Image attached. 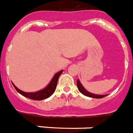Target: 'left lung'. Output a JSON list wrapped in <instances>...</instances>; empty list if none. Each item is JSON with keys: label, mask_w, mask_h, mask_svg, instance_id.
<instances>
[{"label": "left lung", "mask_w": 133, "mask_h": 133, "mask_svg": "<svg viewBox=\"0 0 133 133\" xmlns=\"http://www.w3.org/2000/svg\"><path fill=\"white\" fill-rule=\"evenodd\" d=\"M77 87L80 93H82L83 95H86V96L90 97H93V98H102V97H104L107 95H108V94H107V95H97V94H93L92 93H90V92H89V91H87L84 89V87L82 86V84L79 79L77 80Z\"/></svg>", "instance_id": "1"}]
</instances>
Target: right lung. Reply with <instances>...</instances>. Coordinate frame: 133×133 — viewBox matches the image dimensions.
I'll return each mask as SVG.
<instances>
[{
    "label": "right lung",
    "instance_id": "1",
    "mask_svg": "<svg viewBox=\"0 0 133 133\" xmlns=\"http://www.w3.org/2000/svg\"><path fill=\"white\" fill-rule=\"evenodd\" d=\"M62 72H63V70H61L57 73H56L54 75V77H52L51 80L50 81L49 83L45 88H44L42 90H40V91H36V92H24V91H21L19 89H18L13 82L12 84L14 87L15 89L23 96L26 97L27 98L31 99H35V100H42L44 99L48 98L49 97L51 96L54 93V91L56 89L58 78Z\"/></svg>",
    "mask_w": 133,
    "mask_h": 133
}]
</instances>
